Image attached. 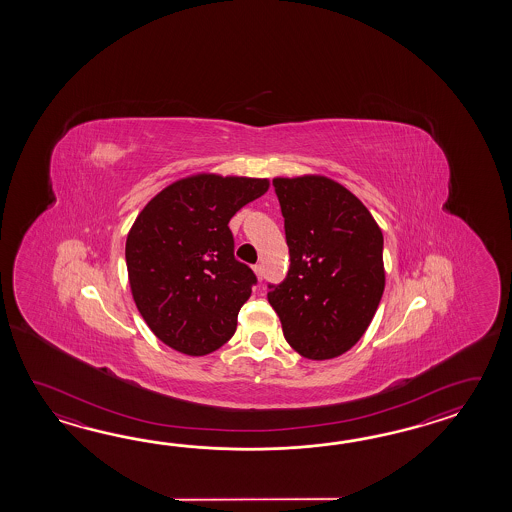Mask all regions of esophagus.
Masks as SVG:
<instances>
[{
    "mask_svg": "<svg viewBox=\"0 0 512 512\" xmlns=\"http://www.w3.org/2000/svg\"><path fill=\"white\" fill-rule=\"evenodd\" d=\"M252 269H254V272H256V276H258V280H263V267H261V265H254V267H252Z\"/></svg>",
    "mask_w": 512,
    "mask_h": 512,
    "instance_id": "obj_1",
    "label": "esophagus"
}]
</instances>
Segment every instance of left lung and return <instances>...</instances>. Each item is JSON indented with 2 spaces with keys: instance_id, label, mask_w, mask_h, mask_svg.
I'll return each instance as SVG.
<instances>
[{
  "instance_id": "obj_1",
  "label": "left lung",
  "mask_w": 512,
  "mask_h": 512,
  "mask_svg": "<svg viewBox=\"0 0 512 512\" xmlns=\"http://www.w3.org/2000/svg\"><path fill=\"white\" fill-rule=\"evenodd\" d=\"M291 265L269 304L294 351L333 359L357 344L384 291L382 232L348 188L320 175L276 177Z\"/></svg>"
}]
</instances>
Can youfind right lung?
Instances as JSON below:
<instances>
[{"mask_svg":"<svg viewBox=\"0 0 512 512\" xmlns=\"http://www.w3.org/2000/svg\"><path fill=\"white\" fill-rule=\"evenodd\" d=\"M267 188V179L194 175L142 208L126 240L131 294L166 346L201 357L234 335L258 278L234 258L229 221Z\"/></svg>","mask_w":512,"mask_h":512,"instance_id":"add662e5","label":"right lung"}]
</instances>
